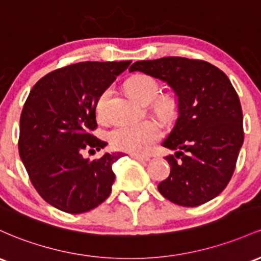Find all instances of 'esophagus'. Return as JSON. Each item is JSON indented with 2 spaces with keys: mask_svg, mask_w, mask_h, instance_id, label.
Instances as JSON below:
<instances>
[{
  "mask_svg": "<svg viewBox=\"0 0 261 261\" xmlns=\"http://www.w3.org/2000/svg\"><path fill=\"white\" fill-rule=\"evenodd\" d=\"M131 157H133V159L137 160V161H148V160H150V157L142 156V154H136V153L131 154Z\"/></svg>",
  "mask_w": 261,
  "mask_h": 261,
  "instance_id": "esophagus-1",
  "label": "esophagus"
}]
</instances>
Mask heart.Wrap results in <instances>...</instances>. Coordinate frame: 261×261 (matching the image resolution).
Returning <instances> with one entry per match:
<instances>
[{
	"label": "heart",
	"instance_id": "1",
	"mask_svg": "<svg viewBox=\"0 0 261 261\" xmlns=\"http://www.w3.org/2000/svg\"><path fill=\"white\" fill-rule=\"evenodd\" d=\"M160 85L152 76L136 75L126 83V90L136 101L147 104L159 93ZM111 96V89H107L99 95L95 102V111L99 119H107V107ZM154 110L162 119L171 120L178 111V101L172 94H165L154 100ZM162 135L159 124L151 120L137 124L120 126L109 135L110 145L117 151L131 153H147Z\"/></svg>",
	"mask_w": 261,
	"mask_h": 261
}]
</instances>
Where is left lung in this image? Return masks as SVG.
<instances>
[{
	"mask_svg": "<svg viewBox=\"0 0 261 261\" xmlns=\"http://www.w3.org/2000/svg\"><path fill=\"white\" fill-rule=\"evenodd\" d=\"M166 82L178 100V117L162 146L170 176L159 185L165 198L183 207H197L227 187L244 141L243 111L236 89L211 63L182 57L141 61L131 65Z\"/></svg>",
	"mask_w": 261,
	"mask_h": 261,
	"instance_id": "8db88e82",
	"label": "left lung"
}]
</instances>
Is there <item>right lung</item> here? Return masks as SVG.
Listing matches in <instances>:
<instances>
[{"instance_id":"add662e5","label":"right lung","mask_w":261,"mask_h":261,"mask_svg":"<svg viewBox=\"0 0 261 261\" xmlns=\"http://www.w3.org/2000/svg\"><path fill=\"white\" fill-rule=\"evenodd\" d=\"M130 64L68 65L39 79L25 100L19 120V156L36 191L57 210L85 213L110 196L115 181L113 163L121 153L107 152L90 161L82 152L108 145L93 135L98 127L95 102Z\"/></svg>"}]
</instances>
